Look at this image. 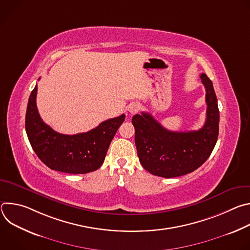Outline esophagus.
<instances>
[{
    "instance_id": "1",
    "label": "esophagus",
    "mask_w": 250,
    "mask_h": 250,
    "mask_svg": "<svg viewBox=\"0 0 250 250\" xmlns=\"http://www.w3.org/2000/svg\"><path fill=\"white\" fill-rule=\"evenodd\" d=\"M127 110H128V112H129L130 114H135V113L139 110V104H135V103H132V104H130L128 105Z\"/></svg>"
}]
</instances>
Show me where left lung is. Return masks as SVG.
Here are the masks:
<instances>
[{
	"mask_svg": "<svg viewBox=\"0 0 250 250\" xmlns=\"http://www.w3.org/2000/svg\"><path fill=\"white\" fill-rule=\"evenodd\" d=\"M200 77L206 89L207 118L199 130H168L148 113L132 117L139 162L152 175L173 178L191 173L208 158L217 144L220 123L217 96L208 77L205 73Z\"/></svg>",
	"mask_w": 250,
	"mask_h": 250,
	"instance_id": "8db88e82",
	"label": "left lung"
}]
</instances>
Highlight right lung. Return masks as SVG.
Masks as SVG:
<instances>
[{
    "instance_id": "1",
    "label": "right lung",
    "mask_w": 250,
    "mask_h": 250,
    "mask_svg": "<svg viewBox=\"0 0 250 250\" xmlns=\"http://www.w3.org/2000/svg\"><path fill=\"white\" fill-rule=\"evenodd\" d=\"M37 93L35 86L27 103L25 130L39 158L50 169L64 173L85 174L99 169L125 116L106 120L88 132L62 134L42 120L35 102Z\"/></svg>"
}]
</instances>
